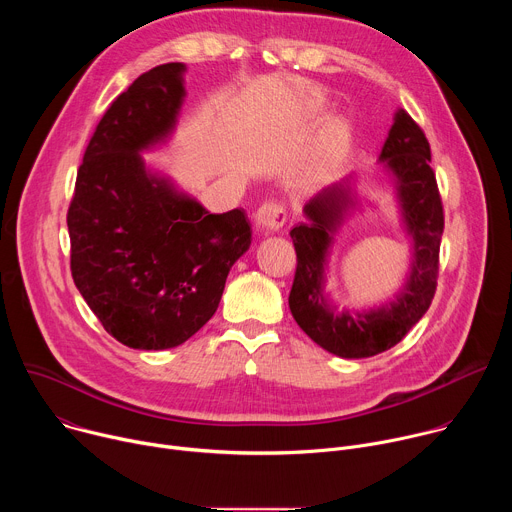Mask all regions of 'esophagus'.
Instances as JSON below:
<instances>
[{
    "mask_svg": "<svg viewBox=\"0 0 512 512\" xmlns=\"http://www.w3.org/2000/svg\"><path fill=\"white\" fill-rule=\"evenodd\" d=\"M285 218H287L285 208L277 202H265L255 212V223L265 233H277L285 225Z\"/></svg>",
    "mask_w": 512,
    "mask_h": 512,
    "instance_id": "obj_1",
    "label": "esophagus"
}]
</instances>
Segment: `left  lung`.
Segmentation results:
<instances>
[{"label":"left lung","instance_id":"left-lung-1","mask_svg":"<svg viewBox=\"0 0 512 512\" xmlns=\"http://www.w3.org/2000/svg\"><path fill=\"white\" fill-rule=\"evenodd\" d=\"M379 164L391 176L401 225L411 245V265L393 300L369 310H340L326 291L334 235L360 206L354 174L306 202L308 221L289 233L298 255L296 277L289 291L291 316L318 346L340 358L375 356L401 342L427 312L437 285L444 208L429 166V143L405 109L393 117Z\"/></svg>","mask_w":512,"mask_h":512}]
</instances>
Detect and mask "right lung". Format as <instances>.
<instances>
[{
	"mask_svg": "<svg viewBox=\"0 0 512 512\" xmlns=\"http://www.w3.org/2000/svg\"><path fill=\"white\" fill-rule=\"evenodd\" d=\"M184 72V62L156 66L111 103L66 216L77 289L103 328L137 350L174 348L194 336L251 245L243 210L210 214L141 156L172 137Z\"/></svg>",
	"mask_w": 512,
	"mask_h": 512,
	"instance_id": "right-lung-1",
	"label": "right lung"
}]
</instances>
